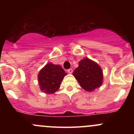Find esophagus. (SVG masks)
<instances>
[{"label":"esophagus","instance_id":"1","mask_svg":"<svg viewBox=\"0 0 134 134\" xmlns=\"http://www.w3.org/2000/svg\"><path fill=\"white\" fill-rule=\"evenodd\" d=\"M67 72H68L69 74H72V72H73V70H72V69H69L67 70Z\"/></svg>","mask_w":134,"mask_h":134}]
</instances>
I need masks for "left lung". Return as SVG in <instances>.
<instances>
[{
  "instance_id": "1",
  "label": "left lung",
  "mask_w": 134,
  "mask_h": 134,
  "mask_svg": "<svg viewBox=\"0 0 134 134\" xmlns=\"http://www.w3.org/2000/svg\"><path fill=\"white\" fill-rule=\"evenodd\" d=\"M73 76L77 80L80 86L87 91L98 88L103 82V72L96 63L89 58H84L75 69Z\"/></svg>"
}]
</instances>
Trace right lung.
<instances>
[{
    "label": "right lung",
    "mask_w": 134,
    "mask_h": 134,
    "mask_svg": "<svg viewBox=\"0 0 134 134\" xmlns=\"http://www.w3.org/2000/svg\"><path fill=\"white\" fill-rule=\"evenodd\" d=\"M66 75L67 74L60 65L48 63L38 74V82L41 90L47 94L54 93L58 90Z\"/></svg>",
    "instance_id": "right-lung-1"
}]
</instances>
